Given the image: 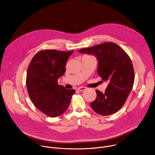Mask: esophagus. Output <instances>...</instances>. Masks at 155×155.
I'll use <instances>...</instances> for the list:
<instances>
[{
  "label": "esophagus",
  "instance_id": "obj_1",
  "mask_svg": "<svg viewBox=\"0 0 155 155\" xmlns=\"http://www.w3.org/2000/svg\"><path fill=\"white\" fill-rule=\"evenodd\" d=\"M85 90H86V87H83V86H82V87H79L77 88V90L79 91H80V92L83 91H84Z\"/></svg>",
  "mask_w": 155,
  "mask_h": 155
}]
</instances>
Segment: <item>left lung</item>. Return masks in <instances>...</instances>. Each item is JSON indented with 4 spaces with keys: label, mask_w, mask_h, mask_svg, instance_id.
<instances>
[{
    "label": "left lung",
    "mask_w": 155,
    "mask_h": 155,
    "mask_svg": "<svg viewBox=\"0 0 155 155\" xmlns=\"http://www.w3.org/2000/svg\"><path fill=\"white\" fill-rule=\"evenodd\" d=\"M95 56L98 61L97 74L108 84L105 93L96 90L97 97L91 108L103 116L113 114L123 107L134 84V72L127 54L112 42L101 43L78 50Z\"/></svg>",
    "instance_id": "8db88e82"
}]
</instances>
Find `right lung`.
Returning a JSON list of instances; mask_svg holds the SVG:
<instances>
[{"instance_id": "1", "label": "right lung", "mask_w": 155, "mask_h": 155, "mask_svg": "<svg viewBox=\"0 0 155 155\" xmlns=\"http://www.w3.org/2000/svg\"><path fill=\"white\" fill-rule=\"evenodd\" d=\"M73 52L42 50L33 57L29 65L26 76L29 96L34 105L50 117L64 114L75 92L58 83V78L65 72L66 62Z\"/></svg>"}]
</instances>
